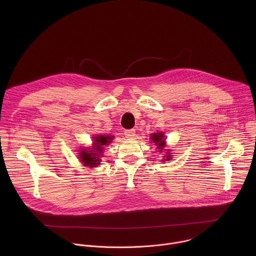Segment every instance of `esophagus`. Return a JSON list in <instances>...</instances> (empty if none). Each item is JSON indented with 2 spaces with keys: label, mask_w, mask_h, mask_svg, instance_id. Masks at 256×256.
<instances>
[{
  "label": "esophagus",
  "mask_w": 256,
  "mask_h": 256,
  "mask_svg": "<svg viewBox=\"0 0 256 256\" xmlns=\"http://www.w3.org/2000/svg\"><path fill=\"white\" fill-rule=\"evenodd\" d=\"M124 136H126L128 138H134V136H136V132H134V130H126L124 132Z\"/></svg>",
  "instance_id": "34e87169"
}]
</instances>
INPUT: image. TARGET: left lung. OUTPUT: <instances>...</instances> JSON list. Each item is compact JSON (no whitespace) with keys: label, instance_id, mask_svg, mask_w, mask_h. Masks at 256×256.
Wrapping results in <instances>:
<instances>
[{"label":"left lung","instance_id":"left-lung-1","mask_svg":"<svg viewBox=\"0 0 256 256\" xmlns=\"http://www.w3.org/2000/svg\"><path fill=\"white\" fill-rule=\"evenodd\" d=\"M151 140L158 146V149H159V151L160 152H162V149L165 147V140H164V134H162V132H157V134H152V138H151ZM169 154H171V153H169ZM165 158V157H164ZM171 158V155H168V156H166V160L168 161L169 159Z\"/></svg>","mask_w":256,"mask_h":256}]
</instances>
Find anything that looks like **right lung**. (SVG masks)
<instances>
[{
	"label": "right lung",
	"mask_w": 256,
	"mask_h": 256,
	"mask_svg": "<svg viewBox=\"0 0 256 256\" xmlns=\"http://www.w3.org/2000/svg\"><path fill=\"white\" fill-rule=\"evenodd\" d=\"M114 136H97L94 138V146L93 148H91L90 151L88 150H82L80 156H81V161L84 163L86 166L90 167H95L96 165L100 164V154H102V151L104 149L105 146L112 142V140Z\"/></svg>",
	"instance_id": "right-lung-1"
}]
</instances>
